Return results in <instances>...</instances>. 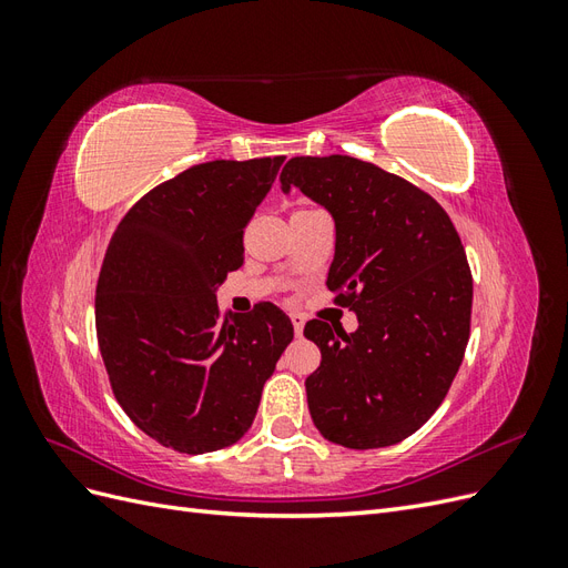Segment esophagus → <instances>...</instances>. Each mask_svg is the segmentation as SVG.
<instances>
[{"mask_svg": "<svg viewBox=\"0 0 568 568\" xmlns=\"http://www.w3.org/2000/svg\"><path fill=\"white\" fill-rule=\"evenodd\" d=\"M288 317H291V324H294V332H296V336H301L303 326H305V317H303L301 313H291Z\"/></svg>", "mask_w": 568, "mask_h": 568, "instance_id": "esophagus-1", "label": "esophagus"}]
</instances>
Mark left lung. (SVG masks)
Here are the masks:
<instances>
[{
	"mask_svg": "<svg viewBox=\"0 0 568 568\" xmlns=\"http://www.w3.org/2000/svg\"><path fill=\"white\" fill-rule=\"evenodd\" d=\"M280 182L334 217L326 286L357 315L353 334L305 324L322 353L305 379L311 417L351 450L400 443L438 409L469 341L474 286L453 222L415 184L338 153L291 159Z\"/></svg>",
	"mask_w": 568,
	"mask_h": 568,
	"instance_id": "left-lung-1",
	"label": "left lung"
}]
</instances>
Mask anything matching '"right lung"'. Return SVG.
<instances>
[{
	"instance_id": "right-lung-1",
	"label": "right lung",
	"mask_w": 568,
	"mask_h": 568,
	"mask_svg": "<svg viewBox=\"0 0 568 568\" xmlns=\"http://www.w3.org/2000/svg\"><path fill=\"white\" fill-rule=\"evenodd\" d=\"M284 156L211 161L151 189L120 220L97 284V338L115 400L186 455L242 438L294 338L277 305L222 317L217 286L244 263V227Z\"/></svg>"
}]
</instances>
